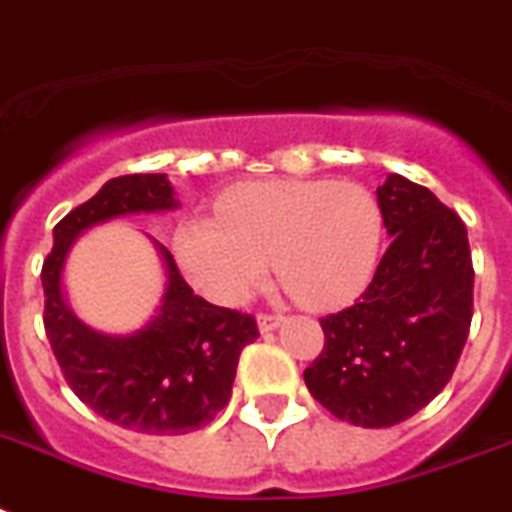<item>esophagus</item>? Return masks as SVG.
<instances>
[{
	"label": "esophagus",
	"mask_w": 512,
	"mask_h": 512,
	"mask_svg": "<svg viewBox=\"0 0 512 512\" xmlns=\"http://www.w3.org/2000/svg\"><path fill=\"white\" fill-rule=\"evenodd\" d=\"M284 323V315H273V313H260L257 315V328L260 334H268V331H276L278 326Z\"/></svg>",
	"instance_id": "34e87169"
}]
</instances>
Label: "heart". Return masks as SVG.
Wrapping results in <instances>:
<instances>
[{"mask_svg":"<svg viewBox=\"0 0 512 512\" xmlns=\"http://www.w3.org/2000/svg\"><path fill=\"white\" fill-rule=\"evenodd\" d=\"M384 239L376 194L350 181L270 178L223 194L218 218H186L173 252L194 289L244 305L268 278L307 310H339L368 289Z\"/></svg>","mask_w":512,"mask_h":512,"instance_id":"obj_1","label":"heart"}]
</instances>
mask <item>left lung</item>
<instances>
[{"mask_svg": "<svg viewBox=\"0 0 512 512\" xmlns=\"http://www.w3.org/2000/svg\"><path fill=\"white\" fill-rule=\"evenodd\" d=\"M392 244L355 305L321 321L326 347L305 371L339 421L389 429L450 381L473 315L465 223L426 186L389 173L376 189Z\"/></svg>", "mask_w": 512, "mask_h": 512, "instance_id": "1", "label": "left lung"}]
</instances>
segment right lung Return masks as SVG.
<instances>
[{
    "instance_id": "obj_1",
    "label": "right lung",
    "mask_w": 512,
    "mask_h": 512,
    "mask_svg": "<svg viewBox=\"0 0 512 512\" xmlns=\"http://www.w3.org/2000/svg\"><path fill=\"white\" fill-rule=\"evenodd\" d=\"M178 207L168 173L112 178L54 226L52 255L41 270L47 339L70 389L105 421L136 434L173 436L207 426L231 397L239 355L257 339L252 315L197 297L173 255L152 236L165 289L144 326L105 334L73 313L65 297V265L78 236L107 220Z\"/></svg>"
}]
</instances>
